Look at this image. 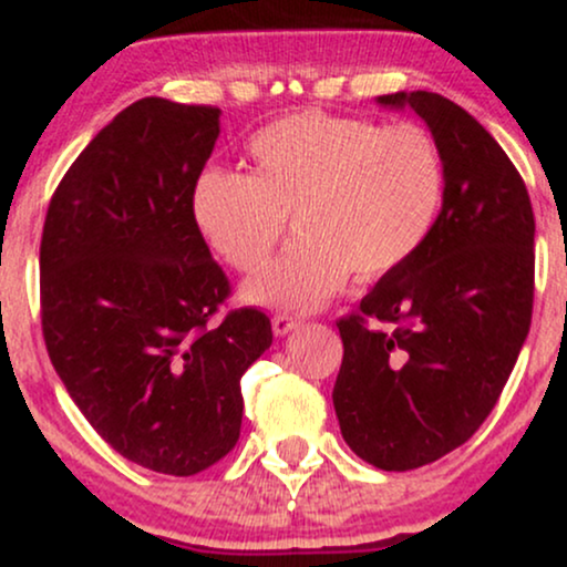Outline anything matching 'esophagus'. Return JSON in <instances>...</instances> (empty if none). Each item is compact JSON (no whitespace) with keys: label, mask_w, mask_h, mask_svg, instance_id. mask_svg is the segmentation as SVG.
<instances>
[{"label":"esophagus","mask_w":567,"mask_h":567,"mask_svg":"<svg viewBox=\"0 0 567 567\" xmlns=\"http://www.w3.org/2000/svg\"><path fill=\"white\" fill-rule=\"evenodd\" d=\"M301 317H292V315H277L275 320H271V328H275L277 336H288L292 333L296 328H301Z\"/></svg>","instance_id":"34e87169"}]
</instances>
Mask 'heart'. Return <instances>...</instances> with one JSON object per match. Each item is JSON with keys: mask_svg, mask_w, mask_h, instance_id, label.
<instances>
[{"mask_svg": "<svg viewBox=\"0 0 567 567\" xmlns=\"http://www.w3.org/2000/svg\"><path fill=\"white\" fill-rule=\"evenodd\" d=\"M252 173L207 167L192 186V218L231 269L256 275L285 231L298 237L252 279L245 298L311 311L347 285L392 275L432 231L442 202L437 143L415 125L379 127L328 112H298L247 146Z\"/></svg>", "mask_w": 567, "mask_h": 567, "instance_id": "obj_1", "label": "heart"}]
</instances>
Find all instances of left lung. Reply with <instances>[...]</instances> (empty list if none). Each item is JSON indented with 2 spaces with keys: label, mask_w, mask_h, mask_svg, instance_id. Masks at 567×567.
Segmentation results:
<instances>
[{
  "label": "left lung",
  "mask_w": 567,
  "mask_h": 567,
  "mask_svg": "<svg viewBox=\"0 0 567 567\" xmlns=\"http://www.w3.org/2000/svg\"><path fill=\"white\" fill-rule=\"evenodd\" d=\"M379 103L424 120L445 173L442 210L360 315L336 322L333 405L362 461L408 472L464 445L496 408L530 330L536 220L517 167L458 103L426 90Z\"/></svg>",
  "instance_id": "left-lung-1"
}]
</instances>
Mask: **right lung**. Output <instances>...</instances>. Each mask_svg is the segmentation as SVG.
<instances>
[{
  "instance_id": "obj_1",
  "label": "right lung",
  "mask_w": 567,
  "mask_h": 567,
  "mask_svg": "<svg viewBox=\"0 0 567 567\" xmlns=\"http://www.w3.org/2000/svg\"><path fill=\"white\" fill-rule=\"evenodd\" d=\"M220 109L141 97L58 184L39 247L50 362L90 426L152 472L188 477L237 445L245 370L271 347L192 218Z\"/></svg>"
}]
</instances>
